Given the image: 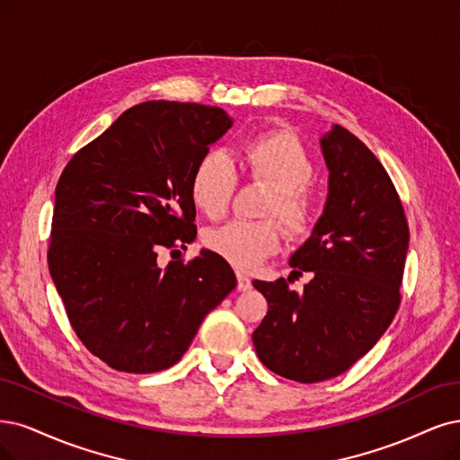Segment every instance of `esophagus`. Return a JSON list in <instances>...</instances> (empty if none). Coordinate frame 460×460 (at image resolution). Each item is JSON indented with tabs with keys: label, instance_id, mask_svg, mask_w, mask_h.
<instances>
[{
	"label": "esophagus",
	"instance_id": "1",
	"mask_svg": "<svg viewBox=\"0 0 460 460\" xmlns=\"http://www.w3.org/2000/svg\"><path fill=\"white\" fill-rule=\"evenodd\" d=\"M252 288L251 279L245 274H237V289L240 291H249Z\"/></svg>",
	"mask_w": 460,
	"mask_h": 460
}]
</instances>
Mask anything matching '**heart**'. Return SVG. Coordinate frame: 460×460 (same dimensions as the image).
<instances>
[{
  "instance_id": "1",
  "label": "heart",
  "mask_w": 460,
  "mask_h": 460,
  "mask_svg": "<svg viewBox=\"0 0 460 460\" xmlns=\"http://www.w3.org/2000/svg\"><path fill=\"white\" fill-rule=\"evenodd\" d=\"M247 177L270 188L262 215H276L289 235L303 237L314 223V201L306 184L314 177L308 150L289 131H264L243 145ZM237 175L230 157L220 150L205 152L190 179V198L208 218H220L230 208ZM205 245L237 270H255L279 251L281 228L276 220L234 223L209 230Z\"/></svg>"
}]
</instances>
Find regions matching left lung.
I'll return each mask as SVG.
<instances>
[{
	"label": "left lung",
	"instance_id": "8db88e82",
	"mask_svg": "<svg viewBox=\"0 0 460 460\" xmlns=\"http://www.w3.org/2000/svg\"><path fill=\"white\" fill-rule=\"evenodd\" d=\"M320 145L329 169L325 209L289 259L291 275L310 271L313 279L303 294L283 278L252 281L268 300L252 332L259 359L306 385L350 369L385 335L400 306L409 249L400 196L376 155L341 125Z\"/></svg>",
	"mask_w": 460,
	"mask_h": 460
}]
</instances>
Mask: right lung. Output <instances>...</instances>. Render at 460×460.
Here are the masks:
<instances>
[{
	"instance_id": "add662e5",
	"label": "right lung",
	"mask_w": 460,
	"mask_h": 460,
	"mask_svg": "<svg viewBox=\"0 0 460 460\" xmlns=\"http://www.w3.org/2000/svg\"><path fill=\"white\" fill-rule=\"evenodd\" d=\"M232 123L217 106L148 101L125 110L62 171L49 272L79 341L116 371L175 366L235 288L230 264L209 249L186 264H157L164 247L196 240L190 179Z\"/></svg>"
}]
</instances>
